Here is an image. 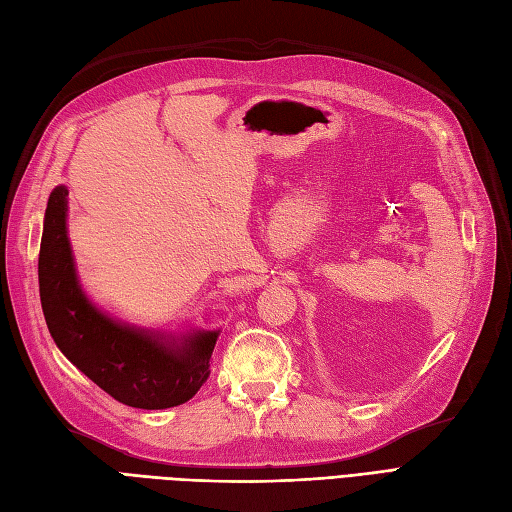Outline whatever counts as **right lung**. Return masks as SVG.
I'll return each mask as SVG.
<instances>
[{
    "label": "right lung",
    "instance_id": "1",
    "mask_svg": "<svg viewBox=\"0 0 512 512\" xmlns=\"http://www.w3.org/2000/svg\"><path fill=\"white\" fill-rule=\"evenodd\" d=\"M67 196L64 186L51 192L38 253L41 305L56 346L90 381L127 406L168 409L188 402L212 372L218 331L194 333L177 344L103 316L77 283L67 238Z\"/></svg>",
    "mask_w": 512,
    "mask_h": 512
}]
</instances>
